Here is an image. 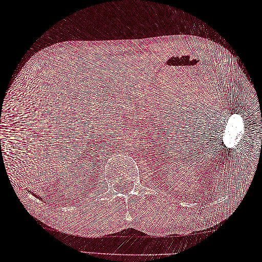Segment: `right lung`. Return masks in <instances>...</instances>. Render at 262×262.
Wrapping results in <instances>:
<instances>
[{
    "label": "right lung",
    "instance_id": "1",
    "mask_svg": "<svg viewBox=\"0 0 262 262\" xmlns=\"http://www.w3.org/2000/svg\"><path fill=\"white\" fill-rule=\"evenodd\" d=\"M35 195H36V194H35Z\"/></svg>",
    "mask_w": 262,
    "mask_h": 262
}]
</instances>
